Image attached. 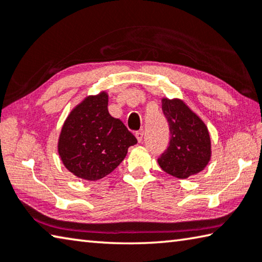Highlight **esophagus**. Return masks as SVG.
I'll use <instances>...</instances> for the list:
<instances>
[{"label":"esophagus","mask_w":262,"mask_h":262,"mask_svg":"<svg viewBox=\"0 0 262 262\" xmlns=\"http://www.w3.org/2000/svg\"><path fill=\"white\" fill-rule=\"evenodd\" d=\"M143 135H144L143 130H139V132L135 133V136H136V139H137V141H139V142L143 141Z\"/></svg>","instance_id":"1"}]
</instances>
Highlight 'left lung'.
I'll list each match as a JSON object with an SVG mask.
<instances>
[{"label": "left lung", "mask_w": 262, "mask_h": 262, "mask_svg": "<svg viewBox=\"0 0 262 262\" xmlns=\"http://www.w3.org/2000/svg\"><path fill=\"white\" fill-rule=\"evenodd\" d=\"M170 142L158 157L163 171L179 179L196 174L210 161V136L205 123L179 99H162Z\"/></svg>", "instance_id": "8db88e82"}]
</instances>
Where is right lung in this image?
Instances as JSON below:
<instances>
[{
	"instance_id": "1",
	"label": "right lung",
	"mask_w": 262,
	"mask_h": 262,
	"mask_svg": "<svg viewBox=\"0 0 262 262\" xmlns=\"http://www.w3.org/2000/svg\"><path fill=\"white\" fill-rule=\"evenodd\" d=\"M108 96H90L68 115L59 139L62 163L78 178L98 180L110 174L136 137L108 113Z\"/></svg>"
}]
</instances>
